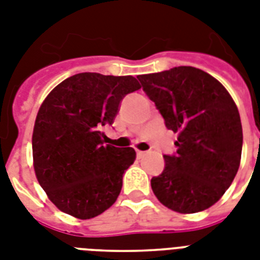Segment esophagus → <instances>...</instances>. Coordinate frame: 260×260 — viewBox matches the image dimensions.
<instances>
[{
    "mask_svg": "<svg viewBox=\"0 0 260 260\" xmlns=\"http://www.w3.org/2000/svg\"><path fill=\"white\" fill-rule=\"evenodd\" d=\"M136 155H138L139 159H142L143 156L146 155V152H144V151H136Z\"/></svg>",
    "mask_w": 260,
    "mask_h": 260,
    "instance_id": "obj_1",
    "label": "esophagus"
}]
</instances>
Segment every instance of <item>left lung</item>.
Here are the masks:
<instances>
[{
	"instance_id": "1",
	"label": "left lung",
	"mask_w": 260,
	"mask_h": 260,
	"mask_svg": "<svg viewBox=\"0 0 260 260\" xmlns=\"http://www.w3.org/2000/svg\"><path fill=\"white\" fill-rule=\"evenodd\" d=\"M167 129L178 134L175 155H163L165 170L151 179L159 201L178 213H197L216 204L240 166L243 129L226 89L190 66L139 75Z\"/></svg>"
}]
</instances>
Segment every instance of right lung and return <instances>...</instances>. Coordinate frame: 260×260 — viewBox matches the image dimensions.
<instances>
[{
	"label": "right lung",
	"instance_id": "obj_1",
	"mask_svg": "<svg viewBox=\"0 0 260 260\" xmlns=\"http://www.w3.org/2000/svg\"><path fill=\"white\" fill-rule=\"evenodd\" d=\"M140 87L132 75L81 73L43 101L32 135L34 167L59 210L87 220L116 202L136 152L105 144L101 128L113 124L122 98Z\"/></svg>",
	"mask_w": 260,
	"mask_h": 260
}]
</instances>
